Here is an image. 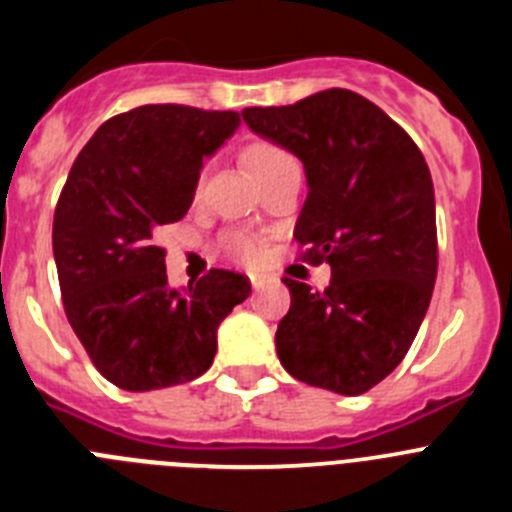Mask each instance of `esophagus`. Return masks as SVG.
I'll return each instance as SVG.
<instances>
[{"mask_svg":"<svg viewBox=\"0 0 512 512\" xmlns=\"http://www.w3.org/2000/svg\"><path fill=\"white\" fill-rule=\"evenodd\" d=\"M264 284H266L264 277H251V287L253 289H264Z\"/></svg>","mask_w":512,"mask_h":512,"instance_id":"obj_1","label":"esophagus"}]
</instances>
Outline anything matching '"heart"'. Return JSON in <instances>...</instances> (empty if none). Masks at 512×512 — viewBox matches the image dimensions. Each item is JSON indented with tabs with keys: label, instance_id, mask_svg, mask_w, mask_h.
Here are the masks:
<instances>
[{
	"label": "heart",
	"instance_id": "heart-1",
	"mask_svg": "<svg viewBox=\"0 0 512 512\" xmlns=\"http://www.w3.org/2000/svg\"><path fill=\"white\" fill-rule=\"evenodd\" d=\"M243 158H246L248 169H251V174L256 179L266 176L269 171L277 169V166L287 164V161H295L279 143H271V140H256V143H251L243 151ZM223 248L230 259L241 261V264H259L261 256H264V246H261L259 238H253L248 233L225 235Z\"/></svg>",
	"mask_w": 512,
	"mask_h": 512
}]
</instances>
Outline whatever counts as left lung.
<instances>
[{
    "label": "left lung",
    "mask_w": 512,
    "mask_h": 512,
    "mask_svg": "<svg viewBox=\"0 0 512 512\" xmlns=\"http://www.w3.org/2000/svg\"><path fill=\"white\" fill-rule=\"evenodd\" d=\"M253 133L305 164L307 200L295 241L330 284L284 277L292 305L277 354L300 382L364 395L405 359L431 305L438 271L431 171L405 130L351 89L284 107H246Z\"/></svg>",
    "instance_id": "8db88e82"
}]
</instances>
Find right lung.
<instances>
[{
    "label": "right lung",
    "instance_id": "obj_1",
    "mask_svg": "<svg viewBox=\"0 0 512 512\" xmlns=\"http://www.w3.org/2000/svg\"><path fill=\"white\" fill-rule=\"evenodd\" d=\"M241 125L233 110L143 104L110 117L79 151L53 215L63 310L104 379L164 390L210 369L217 328L251 282L210 269L171 289L158 230L187 215L202 158Z\"/></svg>",
    "mask_w": 512,
    "mask_h": 512
}]
</instances>
